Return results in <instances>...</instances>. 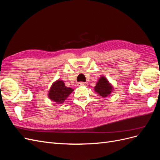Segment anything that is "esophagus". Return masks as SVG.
I'll return each instance as SVG.
<instances>
[{
  "mask_svg": "<svg viewBox=\"0 0 160 160\" xmlns=\"http://www.w3.org/2000/svg\"><path fill=\"white\" fill-rule=\"evenodd\" d=\"M82 85L87 86L88 85V83H85V82H79V83H77V86H82Z\"/></svg>",
  "mask_w": 160,
  "mask_h": 160,
  "instance_id": "esophagus-1",
  "label": "esophagus"
}]
</instances>
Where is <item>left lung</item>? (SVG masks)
Listing matches in <instances>:
<instances>
[{
  "mask_svg": "<svg viewBox=\"0 0 160 160\" xmlns=\"http://www.w3.org/2000/svg\"><path fill=\"white\" fill-rule=\"evenodd\" d=\"M94 91L102 98H108L111 95L113 87L105 77L101 76L94 87Z\"/></svg>",
  "mask_w": 160,
  "mask_h": 160,
  "instance_id": "obj_1",
  "label": "left lung"
}]
</instances>
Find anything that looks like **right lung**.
I'll return each mask as SVG.
<instances>
[{
  "mask_svg": "<svg viewBox=\"0 0 160 160\" xmlns=\"http://www.w3.org/2000/svg\"><path fill=\"white\" fill-rule=\"evenodd\" d=\"M73 90L71 88L66 87L63 81L58 79L52 84L48 93V97L53 102H55L57 104H61Z\"/></svg>",
  "mask_w": 160,
  "mask_h": 160,
  "instance_id": "right-lung-1",
  "label": "right lung"
}]
</instances>
